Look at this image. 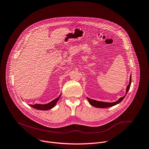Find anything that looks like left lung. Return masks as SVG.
<instances>
[{"instance_id":"left-lung-1","label":"left lung","mask_w":149,"mask_h":149,"mask_svg":"<svg viewBox=\"0 0 149 149\" xmlns=\"http://www.w3.org/2000/svg\"><path fill=\"white\" fill-rule=\"evenodd\" d=\"M131 81H132V75H130V79H129V84L126 87V95L124 96H123L122 97H120L119 100L116 102H101V101H96V100H91V99H89V97H87L88 100L89 104L92 106H93L94 107H96V108H109V107L115 106V105L119 104L120 102H122V100L125 98V97L126 95L127 92L129 91V89H130V85H131Z\"/></svg>"}]
</instances>
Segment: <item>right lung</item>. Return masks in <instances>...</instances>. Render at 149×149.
I'll return each mask as SVG.
<instances>
[{
    "label": "right lung",
    "instance_id": "1",
    "mask_svg": "<svg viewBox=\"0 0 149 149\" xmlns=\"http://www.w3.org/2000/svg\"><path fill=\"white\" fill-rule=\"evenodd\" d=\"M60 96H61V95L58 97H57L56 99H55V100L52 101V102H49L48 104H43V105L42 104H34V105H29V106H30L31 107H32L34 109H36L38 110H41V111H47L49 109H51L54 107H55L57 102L59 100Z\"/></svg>",
    "mask_w": 149,
    "mask_h": 149
}]
</instances>
